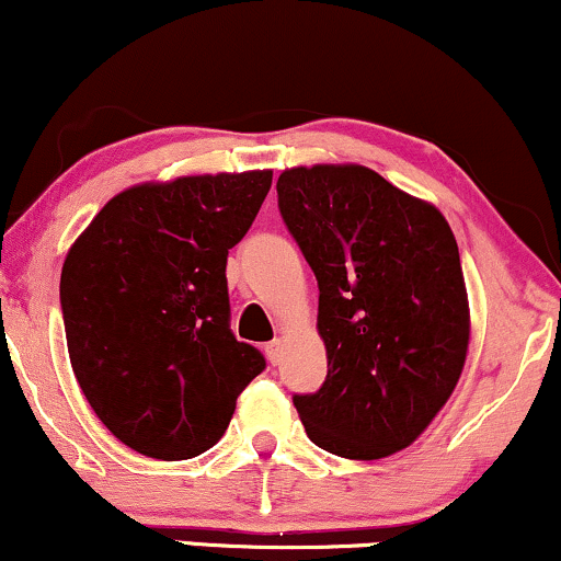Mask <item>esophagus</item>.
Returning a JSON list of instances; mask_svg holds the SVG:
<instances>
[{"instance_id": "esophagus-1", "label": "esophagus", "mask_w": 561, "mask_h": 561, "mask_svg": "<svg viewBox=\"0 0 561 561\" xmlns=\"http://www.w3.org/2000/svg\"><path fill=\"white\" fill-rule=\"evenodd\" d=\"M266 357H268V363H272V365L279 363V359H282V342H279V339H274V342L266 344Z\"/></svg>"}]
</instances>
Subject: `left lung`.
<instances>
[{"instance_id":"obj_1","label":"left lung","mask_w":561,"mask_h":561,"mask_svg":"<svg viewBox=\"0 0 561 561\" xmlns=\"http://www.w3.org/2000/svg\"><path fill=\"white\" fill-rule=\"evenodd\" d=\"M279 211L318 279L329 375L295 409L318 448L352 460L409 448L450 399L469 297L445 217L365 165L289 168Z\"/></svg>"}]
</instances>
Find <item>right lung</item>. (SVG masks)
Returning <instances> with one entry per match:
<instances>
[{
  "label": "right lung",
  "mask_w": 561,
  "mask_h": 561,
  "mask_svg": "<svg viewBox=\"0 0 561 561\" xmlns=\"http://www.w3.org/2000/svg\"><path fill=\"white\" fill-rule=\"evenodd\" d=\"M268 188L272 170L141 183L69 248L59 295L75 378L98 420L141 456L209 450L266 367L230 331L225 266Z\"/></svg>",
  "instance_id": "1"
}]
</instances>
